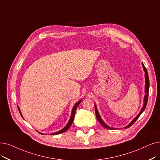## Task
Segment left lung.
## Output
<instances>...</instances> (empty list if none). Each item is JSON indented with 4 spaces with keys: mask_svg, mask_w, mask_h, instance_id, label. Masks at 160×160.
I'll return each instance as SVG.
<instances>
[{
    "mask_svg": "<svg viewBox=\"0 0 160 160\" xmlns=\"http://www.w3.org/2000/svg\"><path fill=\"white\" fill-rule=\"evenodd\" d=\"M142 67H143V68H144V72H145V82H146V85H145V93H146V95H145V96H144V105H143L142 108L141 110L140 113L137 115V116H136V117L133 120V121H132V122L129 123V125H128V126H126L125 128H128L131 127V126H132V125H133V124L137 121V120L138 118V117H139V116H141V114L142 113V112L144 110L146 107H147V104L148 98L150 82H149V78H148V74L147 70V68H146L145 66L144 65L143 63H142ZM95 115H96V117H97V120L99 121V122L102 125V126L104 128H107V129H112V128H111L110 127L107 126V125H106L105 123H104V122L102 120V119L101 118V117H100V116H99V112H98V111H97V107H96V106H95Z\"/></svg>",
    "mask_w": 160,
    "mask_h": 160,
    "instance_id": "left-lung-1",
    "label": "left lung"
}]
</instances>
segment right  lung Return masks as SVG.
Returning <instances> with one entry per match:
<instances>
[{"label": "right lung", "instance_id": "right-lung-1", "mask_svg": "<svg viewBox=\"0 0 160 160\" xmlns=\"http://www.w3.org/2000/svg\"><path fill=\"white\" fill-rule=\"evenodd\" d=\"M80 102H81V100H80V101H79L78 102H76V103L75 104V105H74V107H73V108H72V114H71V118H70V120H69V121H68V123L67 124V126H65L63 129H61V130H60V131H59L56 132V133H52V135H58V134H60V133H63V132L66 131L69 128V127H70V126H71V124L72 123L73 120H74V115H75V112H76V108H77L78 106L80 105ZM18 110H19V112H20L19 108H18ZM20 114H21V112H20ZM21 115H22V114H21Z\"/></svg>", "mask_w": 160, "mask_h": 160}]
</instances>
